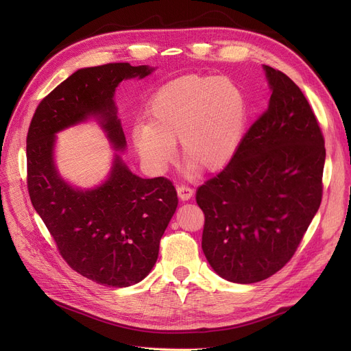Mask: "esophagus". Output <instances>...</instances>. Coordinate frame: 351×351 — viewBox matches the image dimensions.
<instances>
[{
  "label": "esophagus",
  "mask_w": 351,
  "mask_h": 351,
  "mask_svg": "<svg viewBox=\"0 0 351 351\" xmlns=\"http://www.w3.org/2000/svg\"><path fill=\"white\" fill-rule=\"evenodd\" d=\"M176 192H178V196L182 200H189L193 196V193H195V191L191 186H185V185L176 186Z\"/></svg>",
  "instance_id": "1"
}]
</instances>
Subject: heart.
Here are the masks:
<instances>
[{"label": "heart", "mask_w": 351, "mask_h": 351, "mask_svg": "<svg viewBox=\"0 0 351 351\" xmlns=\"http://www.w3.org/2000/svg\"><path fill=\"white\" fill-rule=\"evenodd\" d=\"M247 106L233 81L212 75H185L162 86L154 95L147 123L136 125L132 143L143 163L163 172L176 158L199 169H222L242 142Z\"/></svg>", "instance_id": "heart-1"}]
</instances>
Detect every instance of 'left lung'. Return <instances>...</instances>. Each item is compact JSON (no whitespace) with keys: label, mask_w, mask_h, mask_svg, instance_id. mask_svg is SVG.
<instances>
[{"label":"left lung","mask_w":351,"mask_h":351,"mask_svg":"<svg viewBox=\"0 0 351 351\" xmlns=\"http://www.w3.org/2000/svg\"><path fill=\"white\" fill-rule=\"evenodd\" d=\"M271 95L226 168L196 192L205 213L202 249L233 283L279 271L320 208L324 138L300 88L263 65Z\"/></svg>","instance_id":"obj_1"}]
</instances>
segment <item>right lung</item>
Here are the masks:
<instances>
[{
	"label": "right lung",
	"mask_w": 351,
	"mask_h": 351,
	"mask_svg": "<svg viewBox=\"0 0 351 351\" xmlns=\"http://www.w3.org/2000/svg\"><path fill=\"white\" fill-rule=\"evenodd\" d=\"M155 68L128 62L73 72L36 106L27 135V183L32 206L64 261L84 278L128 287L143 280L156 263L160 237L178 206L166 178L142 179L115 154L108 178L94 189L65 182L53 162L58 134L95 118L117 151L126 146L115 89L123 80L145 78Z\"/></svg>",
	"instance_id": "right-lung-1"
}]
</instances>
